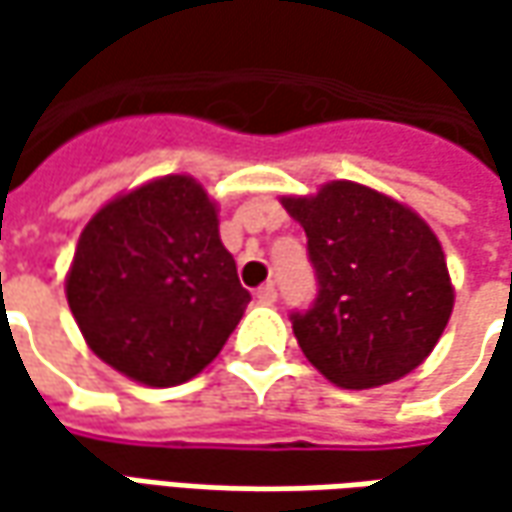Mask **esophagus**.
<instances>
[{
	"mask_svg": "<svg viewBox=\"0 0 512 512\" xmlns=\"http://www.w3.org/2000/svg\"><path fill=\"white\" fill-rule=\"evenodd\" d=\"M276 296H279V293H276V287L273 285H262L256 290V302H259V305H273Z\"/></svg>",
	"mask_w": 512,
	"mask_h": 512,
	"instance_id": "obj_1",
	"label": "esophagus"
}]
</instances>
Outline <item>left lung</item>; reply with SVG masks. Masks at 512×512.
I'll return each instance as SVG.
<instances>
[{"label": "left lung", "instance_id": "8db88e82", "mask_svg": "<svg viewBox=\"0 0 512 512\" xmlns=\"http://www.w3.org/2000/svg\"><path fill=\"white\" fill-rule=\"evenodd\" d=\"M305 227L319 296L293 313L296 342L344 390L396 382L442 339L453 285L436 233L416 210L359 182H327L313 196H285Z\"/></svg>", "mask_w": 512, "mask_h": 512}]
</instances>
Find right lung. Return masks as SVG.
Wrapping results in <instances>:
<instances>
[{
    "mask_svg": "<svg viewBox=\"0 0 512 512\" xmlns=\"http://www.w3.org/2000/svg\"><path fill=\"white\" fill-rule=\"evenodd\" d=\"M65 293L90 350L148 387L202 373L250 302L216 202L182 173L133 187L90 219Z\"/></svg>",
    "mask_w": 512,
    "mask_h": 512,
    "instance_id": "right-lung-1",
    "label": "right lung"
}]
</instances>
